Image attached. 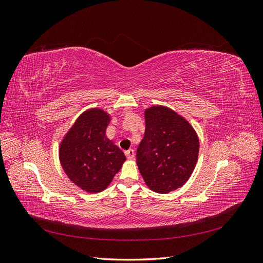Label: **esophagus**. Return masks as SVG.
Instances as JSON below:
<instances>
[{
    "instance_id": "34e87169",
    "label": "esophagus",
    "mask_w": 263,
    "mask_h": 263,
    "mask_svg": "<svg viewBox=\"0 0 263 263\" xmlns=\"http://www.w3.org/2000/svg\"><path fill=\"white\" fill-rule=\"evenodd\" d=\"M125 155L127 158L129 159V160H133V159L135 158V151H134V149H128L127 151H125Z\"/></svg>"
}]
</instances>
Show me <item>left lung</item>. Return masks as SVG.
<instances>
[{"mask_svg":"<svg viewBox=\"0 0 263 263\" xmlns=\"http://www.w3.org/2000/svg\"><path fill=\"white\" fill-rule=\"evenodd\" d=\"M145 122V136L137 149L138 169L151 191L168 194L192 176L200 140L187 119L170 107L146 108Z\"/></svg>","mask_w":263,"mask_h":263,"instance_id":"8db88e82","label":"left lung"}]
</instances>
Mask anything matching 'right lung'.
Returning a JSON list of instances; mask_svg holds the SVG:
<instances>
[{"label": "right lung", "instance_id": "obj_1", "mask_svg": "<svg viewBox=\"0 0 263 263\" xmlns=\"http://www.w3.org/2000/svg\"><path fill=\"white\" fill-rule=\"evenodd\" d=\"M110 114L93 107L84 110L62 137L59 160L74 185L87 193L104 191L122 169L126 157L106 137Z\"/></svg>", "mask_w": 263, "mask_h": 263}]
</instances>
